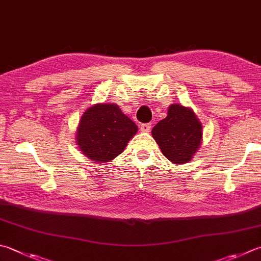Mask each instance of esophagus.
Segmentation results:
<instances>
[{
  "instance_id": "34e87169",
  "label": "esophagus",
  "mask_w": 261,
  "mask_h": 261,
  "mask_svg": "<svg viewBox=\"0 0 261 261\" xmlns=\"http://www.w3.org/2000/svg\"><path fill=\"white\" fill-rule=\"evenodd\" d=\"M140 129L142 133H147L151 129V124H141Z\"/></svg>"
}]
</instances>
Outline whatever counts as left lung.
Masks as SVG:
<instances>
[{"mask_svg":"<svg viewBox=\"0 0 261 261\" xmlns=\"http://www.w3.org/2000/svg\"><path fill=\"white\" fill-rule=\"evenodd\" d=\"M152 136L167 159L173 164L189 162L202 141V126L193 110L171 105L168 115L152 129Z\"/></svg>","mask_w":261,"mask_h":261,"instance_id":"left-lung-1","label":"left lung"}]
</instances>
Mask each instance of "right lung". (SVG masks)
Segmentation results:
<instances>
[{"mask_svg":"<svg viewBox=\"0 0 261 261\" xmlns=\"http://www.w3.org/2000/svg\"><path fill=\"white\" fill-rule=\"evenodd\" d=\"M137 129L135 122L115 103H97L83 114L76 142L88 159L105 164L125 150Z\"/></svg>","mask_w":261,"mask_h":261,"instance_id":"add662e5","label":"right lung"}]
</instances>
